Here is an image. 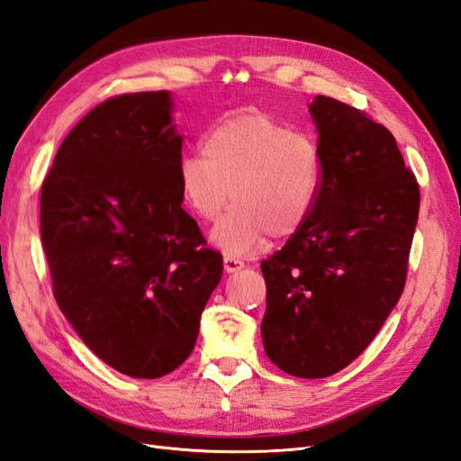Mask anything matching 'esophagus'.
<instances>
[{
    "mask_svg": "<svg viewBox=\"0 0 461 461\" xmlns=\"http://www.w3.org/2000/svg\"><path fill=\"white\" fill-rule=\"evenodd\" d=\"M243 267H245V263L241 261V258L231 257V255L223 257V268H226V273H238V270H241Z\"/></svg>",
    "mask_w": 461,
    "mask_h": 461,
    "instance_id": "obj_1",
    "label": "esophagus"
}]
</instances>
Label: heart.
I'll return each mask as SVG.
<instances>
[{
    "label": "heart",
    "mask_w": 461,
    "mask_h": 461,
    "mask_svg": "<svg viewBox=\"0 0 461 461\" xmlns=\"http://www.w3.org/2000/svg\"><path fill=\"white\" fill-rule=\"evenodd\" d=\"M203 156L179 163L185 204L212 230L221 251L245 255L267 235L288 240L312 218L323 186V159L312 136L263 113H241L218 122L203 141Z\"/></svg>",
    "instance_id": "heart-1"
}]
</instances>
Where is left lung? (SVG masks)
<instances>
[{"label": "left lung", "mask_w": 461, "mask_h": 461, "mask_svg": "<svg viewBox=\"0 0 461 461\" xmlns=\"http://www.w3.org/2000/svg\"><path fill=\"white\" fill-rule=\"evenodd\" d=\"M310 113L323 186L308 223L261 263V335L270 362L313 380L358 358L395 308L420 193L385 126L325 95Z\"/></svg>", "instance_id": "1"}]
</instances>
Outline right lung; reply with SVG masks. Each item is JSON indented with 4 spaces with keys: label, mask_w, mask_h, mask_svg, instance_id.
I'll list each match as a JSON object with an SVG mask.
<instances>
[{
    "label": "right lung",
    "mask_w": 461,
    "mask_h": 461,
    "mask_svg": "<svg viewBox=\"0 0 461 461\" xmlns=\"http://www.w3.org/2000/svg\"><path fill=\"white\" fill-rule=\"evenodd\" d=\"M171 111L169 91L97 104L62 141L41 193L58 305L103 362L144 380L188 358L223 270L181 208Z\"/></svg>",
    "instance_id": "1"
}]
</instances>
